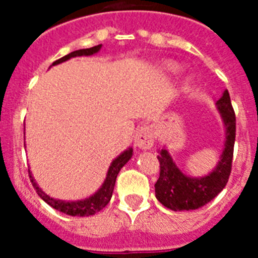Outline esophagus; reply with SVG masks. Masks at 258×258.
Wrapping results in <instances>:
<instances>
[{
    "instance_id": "esophagus-1",
    "label": "esophagus",
    "mask_w": 258,
    "mask_h": 258,
    "mask_svg": "<svg viewBox=\"0 0 258 258\" xmlns=\"http://www.w3.org/2000/svg\"><path fill=\"white\" fill-rule=\"evenodd\" d=\"M154 133L152 129L147 125L141 126L136 133V138H134V145L140 150H150L154 146Z\"/></svg>"
}]
</instances>
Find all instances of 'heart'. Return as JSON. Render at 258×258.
I'll list each match as a JSON object with an SVG mask.
<instances>
[{
  "label": "heart",
  "mask_w": 258,
  "mask_h": 258,
  "mask_svg": "<svg viewBox=\"0 0 258 258\" xmlns=\"http://www.w3.org/2000/svg\"><path fill=\"white\" fill-rule=\"evenodd\" d=\"M163 71L164 72H166V74H177L179 71V66L175 64V63H173V61H166V63H164L163 64Z\"/></svg>",
  "instance_id": "b5f03b06"
}]
</instances>
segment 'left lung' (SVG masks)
Instances as JSON below:
<instances>
[{
    "mask_svg": "<svg viewBox=\"0 0 258 258\" xmlns=\"http://www.w3.org/2000/svg\"><path fill=\"white\" fill-rule=\"evenodd\" d=\"M222 117L226 141L220 161L208 175L188 177L175 165L172 156L163 149L157 156L160 163V175L155 183L156 199L166 208L174 212L192 211L208 204L223 190L231 173L234 143H235L236 118L227 90L216 103Z\"/></svg>",
    "mask_w": 258,
    "mask_h": 258,
    "instance_id": "1",
    "label": "left lung"
}]
</instances>
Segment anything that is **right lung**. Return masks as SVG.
Returning a JSON list of instances; mask_svg holds the SVG:
<instances>
[{
    "label": "right lung",
    "instance_id": "add662e5",
    "mask_svg": "<svg viewBox=\"0 0 258 258\" xmlns=\"http://www.w3.org/2000/svg\"><path fill=\"white\" fill-rule=\"evenodd\" d=\"M102 45H97V46H93L90 49H80L76 50V51H72L67 55H64L63 58L58 59L52 63V66H56L59 63H63V61L68 60L71 58H75V56H81V55H93L95 52H98L101 50ZM132 155H133V149L129 147L127 150H125L122 154L118 155L115 160L111 163L108 168V172H107L106 179H104L103 184L101 186V188L92 195V197L86 198V199L83 200H76V202H64V200H58L54 199V198H50L47 194H45L44 191L38 187V184L35 182V178L33 175L29 172V179L32 182V186L35 187L36 192L38 194V197L44 200L45 203H47L50 207H52L56 211L61 212V213L68 214V216H80V217H84V216H93L97 212L102 211L104 207L107 206L112 198L113 187H115V182L116 178H117V174L120 172L122 166L131 160Z\"/></svg>",
    "mask_w": 258,
    "mask_h": 258
}]
</instances>
